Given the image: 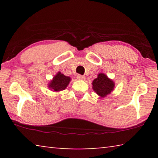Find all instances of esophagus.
I'll return each mask as SVG.
<instances>
[{"label":"esophagus","instance_id":"obj_1","mask_svg":"<svg viewBox=\"0 0 158 158\" xmlns=\"http://www.w3.org/2000/svg\"><path fill=\"white\" fill-rule=\"evenodd\" d=\"M77 78L79 80H84L85 79V77L81 75V74H78V75L77 76Z\"/></svg>","mask_w":158,"mask_h":158}]
</instances>
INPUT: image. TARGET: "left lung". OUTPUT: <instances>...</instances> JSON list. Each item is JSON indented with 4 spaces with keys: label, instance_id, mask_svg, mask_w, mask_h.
<instances>
[{
    "label": "left lung",
    "instance_id": "left-lung-1",
    "mask_svg": "<svg viewBox=\"0 0 158 158\" xmlns=\"http://www.w3.org/2000/svg\"><path fill=\"white\" fill-rule=\"evenodd\" d=\"M93 89L100 98H105L114 90L115 84L106 74L100 73L93 81Z\"/></svg>",
    "mask_w": 158,
    "mask_h": 158
}]
</instances>
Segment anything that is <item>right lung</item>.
<instances>
[{
	"label": "right lung",
	"instance_id": "1",
	"mask_svg": "<svg viewBox=\"0 0 158 158\" xmlns=\"http://www.w3.org/2000/svg\"><path fill=\"white\" fill-rule=\"evenodd\" d=\"M70 80V77L64 75L59 72L56 74V75L53 77V79L48 85V87L53 91L59 92L66 89Z\"/></svg>",
	"mask_w": 158,
	"mask_h": 158
}]
</instances>
